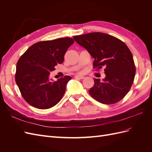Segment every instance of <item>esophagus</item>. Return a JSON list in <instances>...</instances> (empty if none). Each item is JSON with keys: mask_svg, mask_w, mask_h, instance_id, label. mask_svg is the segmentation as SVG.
Segmentation results:
<instances>
[{"mask_svg": "<svg viewBox=\"0 0 152 152\" xmlns=\"http://www.w3.org/2000/svg\"><path fill=\"white\" fill-rule=\"evenodd\" d=\"M75 79H84L85 77L84 76H82V75H77L75 76Z\"/></svg>", "mask_w": 152, "mask_h": 152, "instance_id": "obj_1", "label": "esophagus"}]
</instances>
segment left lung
Here are the masks:
<instances>
[{"label":"left lung","mask_w":152,"mask_h":152,"mask_svg":"<svg viewBox=\"0 0 152 152\" xmlns=\"http://www.w3.org/2000/svg\"><path fill=\"white\" fill-rule=\"evenodd\" d=\"M94 60V68L104 67L103 81L94 79L90 95L98 102L114 104L129 91L134 82L136 68L132 54L126 44L115 37L101 32H93L73 37Z\"/></svg>","instance_id":"left-lung-1"}]
</instances>
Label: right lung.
Instances as JSON below:
<instances>
[{
    "mask_svg": "<svg viewBox=\"0 0 152 152\" xmlns=\"http://www.w3.org/2000/svg\"><path fill=\"white\" fill-rule=\"evenodd\" d=\"M74 42L65 37L41 41L30 46L16 64L15 80L26 102L39 109H48L58 104L65 94L71 77L50 80V73L64 61L68 48Z\"/></svg>",
    "mask_w": 152,
    "mask_h": 152,
    "instance_id": "right-lung-1",
    "label": "right lung"
}]
</instances>
